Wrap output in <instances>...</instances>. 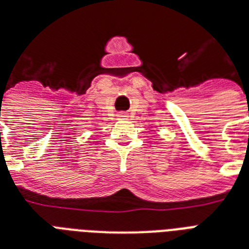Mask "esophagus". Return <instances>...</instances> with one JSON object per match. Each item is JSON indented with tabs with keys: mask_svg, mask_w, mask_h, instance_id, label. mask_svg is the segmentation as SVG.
<instances>
[{
	"mask_svg": "<svg viewBox=\"0 0 249 249\" xmlns=\"http://www.w3.org/2000/svg\"><path fill=\"white\" fill-rule=\"evenodd\" d=\"M126 114H120V118H126Z\"/></svg>",
	"mask_w": 249,
	"mask_h": 249,
	"instance_id": "1",
	"label": "esophagus"
}]
</instances>
